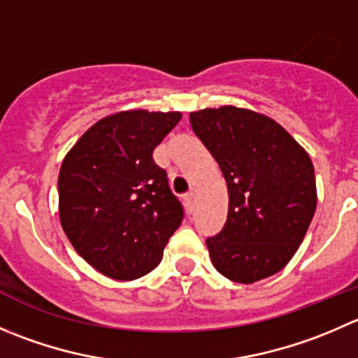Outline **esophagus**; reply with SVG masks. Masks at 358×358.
<instances>
[{
	"instance_id": "obj_1",
	"label": "esophagus",
	"mask_w": 358,
	"mask_h": 358,
	"mask_svg": "<svg viewBox=\"0 0 358 358\" xmlns=\"http://www.w3.org/2000/svg\"><path fill=\"white\" fill-rule=\"evenodd\" d=\"M183 203H185L187 210H189L190 213H192V208H194V194H192V192L183 194Z\"/></svg>"
}]
</instances>
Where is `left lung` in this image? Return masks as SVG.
<instances>
[{
  "label": "left lung",
  "mask_w": 358,
  "mask_h": 358,
  "mask_svg": "<svg viewBox=\"0 0 358 358\" xmlns=\"http://www.w3.org/2000/svg\"><path fill=\"white\" fill-rule=\"evenodd\" d=\"M190 126L229 190L224 229L206 239L215 269L236 283L282 271L317 208L310 155L278 122L252 110L204 108L190 113Z\"/></svg>",
  "instance_id": "left-lung-1"
}]
</instances>
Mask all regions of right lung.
Wrapping results in <instances>:
<instances>
[{"label":"right lung","instance_id":"obj_1","mask_svg":"<svg viewBox=\"0 0 358 358\" xmlns=\"http://www.w3.org/2000/svg\"><path fill=\"white\" fill-rule=\"evenodd\" d=\"M180 112L129 110L87 129L59 171V218L73 248L96 271L136 280L161 262L183 206L154 162Z\"/></svg>","mask_w":358,"mask_h":358}]
</instances>
